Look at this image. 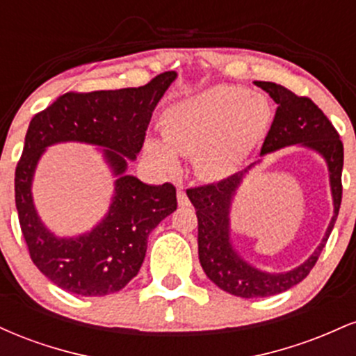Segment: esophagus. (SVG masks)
Returning a JSON list of instances; mask_svg holds the SVG:
<instances>
[{"mask_svg": "<svg viewBox=\"0 0 356 356\" xmlns=\"http://www.w3.org/2000/svg\"><path fill=\"white\" fill-rule=\"evenodd\" d=\"M177 204H179V206H181V207L191 206L189 197H187V194H186V192H184L182 187H179V191H177Z\"/></svg>", "mask_w": 356, "mask_h": 356, "instance_id": "34e87169", "label": "esophagus"}]
</instances>
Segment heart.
Listing matches in <instances>:
<instances>
[{"mask_svg": "<svg viewBox=\"0 0 356 356\" xmlns=\"http://www.w3.org/2000/svg\"><path fill=\"white\" fill-rule=\"evenodd\" d=\"M271 107L263 95L234 85H216L175 102L164 112V138L150 137L145 150L174 172L179 155H192L195 174L219 181L234 174L266 134Z\"/></svg>", "mask_w": 356, "mask_h": 356, "instance_id": "heart-1", "label": "heart"}]
</instances>
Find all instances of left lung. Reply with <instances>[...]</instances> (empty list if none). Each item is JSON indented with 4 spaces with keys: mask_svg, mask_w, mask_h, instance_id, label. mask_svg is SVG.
Masks as SVG:
<instances>
[{
    "mask_svg": "<svg viewBox=\"0 0 356 356\" xmlns=\"http://www.w3.org/2000/svg\"><path fill=\"white\" fill-rule=\"evenodd\" d=\"M254 85L269 93L277 105L275 120L261 149V159L218 184L187 191V197L194 204L197 214L199 261L204 273L222 291L239 298L275 296L301 283L309 275L332 234L341 204L343 144L332 122L312 100L295 95L283 85L273 81H254ZM291 145L313 149L325 161L334 201V216L322 243L308 260L289 272L269 273L249 264L235 249L230 238L232 202L245 175L260 165L268 153Z\"/></svg>",
    "mask_w": 356,
    "mask_h": 356,
    "instance_id": "1",
    "label": "left lung"
}]
</instances>
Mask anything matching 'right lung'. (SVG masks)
Here are the masks:
<instances>
[{"mask_svg": "<svg viewBox=\"0 0 356 356\" xmlns=\"http://www.w3.org/2000/svg\"><path fill=\"white\" fill-rule=\"evenodd\" d=\"M175 79L177 73L165 72L138 88L65 93L30 122L15 174L19 226L35 266L72 295L120 291L144 263L150 232L177 209L172 184L152 186L127 172L144 145L152 112ZM67 141L97 146L116 179L108 214L76 236L51 232L33 199L39 159L48 146Z\"/></svg>", "mask_w": 356, "mask_h": 356, "instance_id": "right-lung-1", "label": "right lung"}]
</instances>
